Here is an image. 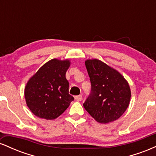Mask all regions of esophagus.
I'll return each instance as SVG.
<instances>
[{
    "label": "esophagus",
    "instance_id": "1",
    "mask_svg": "<svg viewBox=\"0 0 156 156\" xmlns=\"http://www.w3.org/2000/svg\"><path fill=\"white\" fill-rule=\"evenodd\" d=\"M75 99H76L77 101H81L83 98H82V95H77L75 97Z\"/></svg>",
    "mask_w": 156,
    "mask_h": 156
}]
</instances>
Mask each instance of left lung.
Here are the masks:
<instances>
[{
    "label": "left lung",
    "instance_id": "8db88e82",
    "mask_svg": "<svg viewBox=\"0 0 156 156\" xmlns=\"http://www.w3.org/2000/svg\"><path fill=\"white\" fill-rule=\"evenodd\" d=\"M92 92L83 103L87 112L100 123L119 119L130 104L131 91L128 82L117 69L102 61H85Z\"/></svg>",
    "mask_w": 156,
    "mask_h": 156
}]
</instances>
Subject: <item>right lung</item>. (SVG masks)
I'll use <instances>...</instances> for the list:
<instances>
[{"instance_id":"1","label":"right lung","mask_w":156,"mask_h":156,"mask_svg":"<svg viewBox=\"0 0 156 156\" xmlns=\"http://www.w3.org/2000/svg\"><path fill=\"white\" fill-rule=\"evenodd\" d=\"M70 60L53 58L32 76L25 87L26 105L35 116L53 120L67 109L74 98L69 94L66 72Z\"/></svg>"}]
</instances>
